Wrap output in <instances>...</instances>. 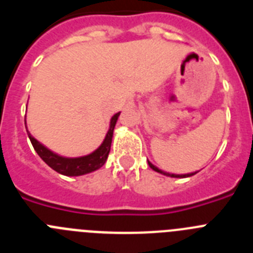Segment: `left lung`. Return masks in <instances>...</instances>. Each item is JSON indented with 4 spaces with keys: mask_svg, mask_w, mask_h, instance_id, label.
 Here are the masks:
<instances>
[{
    "mask_svg": "<svg viewBox=\"0 0 253 253\" xmlns=\"http://www.w3.org/2000/svg\"><path fill=\"white\" fill-rule=\"evenodd\" d=\"M148 165H149V167H151L152 169H154L156 172H160V173H163V175H166V176H171V177H190V176H193V175H195V173H196V172H194V173H187V175H175V173H167V172L161 171L158 167H156L154 165H152L149 161H148Z\"/></svg>",
    "mask_w": 253,
    "mask_h": 253,
    "instance_id": "1",
    "label": "left lung"
}]
</instances>
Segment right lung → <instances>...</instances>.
Listing matches in <instances>:
<instances>
[{
  "label": "right lung",
  "mask_w": 253,
  "mask_h": 253,
  "mask_svg": "<svg viewBox=\"0 0 253 253\" xmlns=\"http://www.w3.org/2000/svg\"><path fill=\"white\" fill-rule=\"evenodd\" d=\"M119 115L120 113H116L115 115L111 118L110 128H109V131H107L106 137H105L101 146L96 149L95 152H92L91 154H87V156H84V157L67 158L62 157V156H58V154L49 151V149L46 148V147H44L42 143L38 142V140L29 133V130L28 135L29 138H30V142L31 144H33V147H34V149L37 151V153L39 154V157L42 158L49 167H51L54 171H57L58 173L64 176L86 175V173H90V172L99 169L100 167L104 166L105 162H106L109 152H110L114 128H115L116 120H118Z\"/></svg>",
  "instance_id": "right-lung-1"
}]
</instances>
